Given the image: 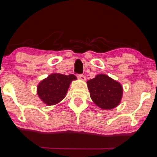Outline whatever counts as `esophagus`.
Masks as SVG:
<instances>
[{"mask_svg": "<svg viewBox=\"0 0 157 157\" xmlns=\"http://www.w3.org/2000/svg\"><path fill=\"white\" fill-rule=\"evenodd\" d=\"M78 78H79V79H81L82 81H85L86 80V77H85L83 74H78Z\"/></svg>", "mask_w": 157, "mask_h": 157, "instance_id": "esophagus-1", "label": "esophagus"}]
</instances>
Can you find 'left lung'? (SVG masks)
Returning <instances> with one entry per match:
<instances>
[{
  "label": "left lung",
  "mask_w": 157,
  "mask_h": 157,
  "mask_svg": "<svg viewBox=\"0 0 157 157\" xmlns=\"http://www.w3.org/2000/svg\"><path fill=\"white\" fill-rule=\"evenodd\" d=\"M91 98L101 109H111L120 103L123 95V87L119 82L109 77L100 74L87 81Z\"/></svg>",
  "instance_id": "left-lung-1"
}]
</instances>
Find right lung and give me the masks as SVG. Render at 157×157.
Instances as JSON below:
<instances>
[{
    "mask_svg": "<svg viewBox=\"0 0 157 157\" xmlns=\"http://www.w3.org/2000/svg\"><path fill=\"white\" fill-rule=\"evenodd\" d=\"M76 79L73 74L69 75L51 74L37 86V94L45 104L56 105L65 98L71 82Z\"/></svg>",
    "mask_w": 157,
    "mask_h": 157,
    "instance_id": "right-lung-1",
    "label": "right lung"
}]
</instances>
